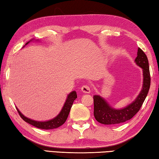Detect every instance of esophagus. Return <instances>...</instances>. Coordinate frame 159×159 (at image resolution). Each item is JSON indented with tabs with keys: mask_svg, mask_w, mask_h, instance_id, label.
<instances>
[{
	"mask_svg": "<svg viewBox=\"0 0 159 159\" xmlns=\"http://www.w3.org/2000/svg\"><path fill=\"white\" fill-rule=\"evenodd\" d=\"M81 91L83 92V93H89L91 92L90 88L88 85H84L83 86H82L81 88Z\"/></svg>",
	"mask_w": 159,
	"mask_h": 159,
	"instance_id": "34e87169",
	"label": "esophagus"
}]
</instances>
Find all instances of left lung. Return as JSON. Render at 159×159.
Segmentation results:
<instances>
[{
	"label": "left lung",
	"instance_id": "obj_1",
	"mask_svg": "<svg viewBox=\"0 0 159 159\" xmlns=\"http://www.w3.org/2000/svg\"><path fill=\"white\" fill-rule=\"evenodd\" d=\"M135 62L143 70V87L139 94L132 103L120 109L112 108L100 95H94V115L98 122L106 125H117L131 119L139 111L148 94L151 80L148 57L140 48H138Z\"/></svg>",
	"mask_w": 159,
	"mask_h": 159
}]
</instances>
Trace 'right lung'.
<instances>
[{
    "instance_id": "right-lung-1",
    "label": "right lung",
    "mask_w": 159,
    "mask_h": 159,
    "mask_svg": "<svg viewBox=\"0 0 159 159\" xmlns=\"http://www.w3.org/2000/svg\"><path fill=\"white\" fill-rule=\"evenodd\" d=\"M32 40H33V39H31L30 41H32ZM30 41L28 42L26 44H25V45H27L28 43L30 42ZM25 46H24V47H25ZM76 98H77V94H76V91H72L71 92H70V93L67 95V99H66L65 104L63 106V107L61 110V111L60 112V113L57 115L56 117L53 118V119L48 121H44V122L31 120L30 118L24 116V115L20 112L18 108L17 107L16 108L17 111L19 112V115L25 122H27L31 125L35 126L37 128L41 129H46V130L53 129L60 127V126H62L63 124L66 122V120L67 119L69 113H70V112L72 104H73L74 100L76 99Z\"/></svg>"
}]
</instances>
